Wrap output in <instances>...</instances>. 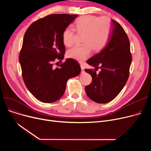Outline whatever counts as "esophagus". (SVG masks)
<instances>
[{"mask_svg": "<svg viewBox=\"0 0 151 151\" xmlns=\"http://www.w3.org/2000/svg\"><path fill=\"white\" fill-rule=\"evenodd\" d=\"M81 65V73H84V67L82 64L80 65Z\"/></svg>", "mask_w": 151, "mask_h": 151, "instance_id": "34e87169", "label": "esophagus"}]
</instances>
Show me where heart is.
<instances>
[{
	"instance_id": "heart-1",
	"label": "heart",
	"mask_w": 151,
	"mask_h": 151,
	"mask_svg": "<svg viewBox=\"0 0 151 151\" xmlns=\"http://www.w3.org/2000/svg\"><path fill=\"white\" fill-rule=\"evenodd\" d=\"M111 24L110 20L106 18L86 15L78 18L74 23V30L76 32L84 34L82 46H76L67 52L68 58L78 62H83L88 58L92 50L99 52L104 48L108 43L111 34ZM63 43L70 47L75 43V32L66 29L62 33Z\"/></svg>"
}]
</instances>
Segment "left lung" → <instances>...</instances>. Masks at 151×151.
<instances>
[{
    "label": "left lung",
    "instance_id": "left-lung-1",
    "mask_svg": "<svg viewBox=\"0 0 151 151\" xmlns=\"http://www.w3.org/2000/svg\"><path fill=\"white\" fill-rule=\"evenodd\" d=\"M129 38L121 24L111 19V29L105 47L87 61L89 65L99 68V74L91 69H84L92 78L86 86L88 97L98 104H106L115 99L127 81L132 63Z\"/></svg>",
    "mask_w": 151,
    "mask_h": 151
}]
</instances>
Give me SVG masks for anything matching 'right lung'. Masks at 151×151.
Returning <instances> with one entry per match:
<instances>
[{"label": "right lung", "instance_id": "right-lung-1", "mask_svg": "<svg viewBox=\"0 0 151 151\" xmlns=\"http://www.w3.org/2000/svg\"><path fill=\"white\" fill-rule=\"evenodd\" d=\"M77 14H52L39 19L24 36L19 61L23 80L29 92L39 101L52 103L63 95L69 78L81 73L78 62L68 58L58 67L53 62L64 58L62 33Z\"/></svg>", "mask_w": 151, "mask_h": 151}]
</instances>
